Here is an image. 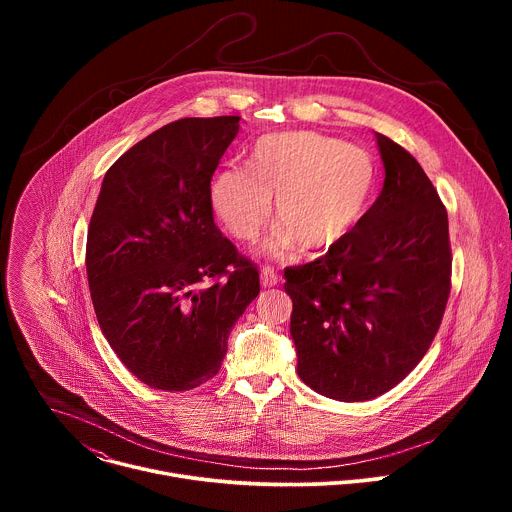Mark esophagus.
Segmentation results:
<instances>
[{"label": "esophagus", "instance_id": "obj_1", "mask_svg": "<svg viewBox=\"0 0 512 512\" xmlns=\"http://www.w3.org/2000/svg\"><path fill=\"white\" fill-rule=\"evenodd\" d=\"M277 281H279L277 271L271 265H263L261 267V285L263 287H273V285H277Z\"/></svg>", "mask_w": 512, "mask_h": 512}]
</instances>
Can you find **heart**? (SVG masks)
Instances as JSON below:
<instances>
[{
  "mask_svg": "<svg viewBox=\"0 0 512 512\" xmlns=\"http://www.w3.org/2000/svg\"><path fill=\"white\" fill-rule=\"evenodd\" d=\"M377 168L369 154L318 131H285L259 139L249 170L218 168L208 196L214 214L239 241H253L271 216L279 225L265 251L279 255L298 243L328 251L348 239L371 212Z\"/></svg>",
  "mask_w": 512,
  "mask_h": 512,
  "instance_id": "b5f03b06",
  "label": "heart"
}]
</instances>
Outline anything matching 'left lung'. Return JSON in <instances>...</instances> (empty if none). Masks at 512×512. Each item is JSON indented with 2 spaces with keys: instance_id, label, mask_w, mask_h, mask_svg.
I'll list each match as a JSON object with an SVG mask.
<instances>
[{
  "instance_id": "left-lung-1",
  "label": "left lung",
  "mask_w": 512,
  "mask_h": 512,
  "mask_svg": "<svg viewBox=\"0 0 512 512\" xmlns=\"http://www.w3.org/2000/svg\"><path fill=\"white\" fill-rule=\"evenodd\" d=\"M385 184L360 227L285 269L298 375L352 403L399 385L440 330L452 287L448 212L417 160L375 133Z\"/></svg>"
}]
</instances>
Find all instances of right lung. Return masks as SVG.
<instances>
[{
    "label": "right lung",
    "instance_id": "1",
    "mask_svg": "<svg viewBox=\"0 0 512 512\" xmlns=\"http://www.w3.org/2000/svg\"><path fill=\"white\" fill-rule=\"evenodd\" d=\"M239 119L168 123L103 178L87 235L91 300L119 360L152 389L212 379L259 296L257 265L218 231L208 196Z\"/></svg>",
    "mask_w": 512,
    "mask_h": 512
}]
</instances>
